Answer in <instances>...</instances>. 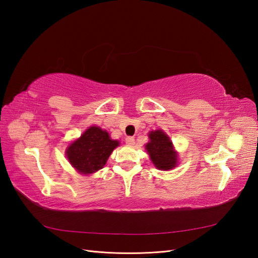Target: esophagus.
<instances>
[{
	"instance_id": "esophagus-1",
	"label": "esophagus",
	"mask_w": 258,
	"mask_h": 258,
	"mask_svg": "<svg viewBox=\"0 0 258 258\" xmlns=\"http://www.w3.org/2000/svg\"><path fill=\"white\" fill-rule=\"evenodd\" d=\"M124 141H126V143L128 144V145H135V138L134 137H127L126 138V140H124Z\"/></svg>"
}]
</instances>
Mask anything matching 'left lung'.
I'll return each instance as SVG.
<instances>
[{"label": "left lung", "mask_w": 258, "mask_h": 258, "mask_svg": "<svg viewBox=\"0 0 258 258\" xmlns=\"http://www.w3.org/2000/svg\"><path fill=\"white\" fill-rule=\"evenodd\" d=\"M150 141L145 145V150L150 155L154 166L162 171H168L176 167L177 153L170 138L162 130L151 131L148 134Z\"/></svg>", "instance_id": "obj_1"}]
</instances>
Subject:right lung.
I'll return each instance as SVG.
<instances>
[{"label":"right lung","mask_w":258,"mask_h":258,"mask_svg":"<svg viewBox=\"0 0 258 258\" xmlns=\"http://www.w3.org/2000/svg\"><path fill=\"white\" fill-rule=\"evenodd\" d=\"M119 141L112 140L108 132L91 126L67 148V158L81 174H91L102 169Z\"/></svg>","instance_id":"1"}]
</instances>
